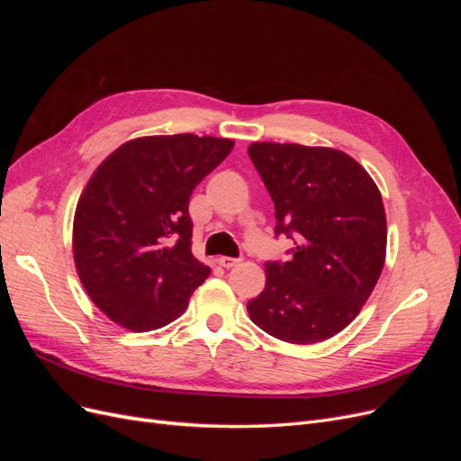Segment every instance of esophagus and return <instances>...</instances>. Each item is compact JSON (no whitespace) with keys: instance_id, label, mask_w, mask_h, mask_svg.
<instances>
[{"instance_id":"34e87169","label":"esophagus","mask_w":461,"mask_h":461,"mask_svg":"<svg viewBox=\"0 0 461 461\" xmlns=\"http://www.w3.org/2000/svg\"><path fill=\"white\" fill-rule=\"evenodd\" d=\"M217 261H219L221 267H225V269H230V267H234V265H239V263H240V259H236V258H227V256H221Z\"/></svg>"}]
</instances>
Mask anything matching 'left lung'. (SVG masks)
Returning a JSON list of instances; mask_svg holds the SVG:
<instances>
[{"label":"left lung","mask_w":461,"mask_h":461,"mask_svg":"<svg viewBox=\"0 0 461 461\" xmlns=\"http://www.w3.org/2000/svg\"><path fill=\"white\" fill-rule=\"evenodd\" d=\"M248 153L273 198L276 236L296 244L288 261L265 263L249 319L278 340L323 342L352 323L383 273L381 192L340 149L254 142Z\"/></svg>","instance_id":"obj_1"}]
</instances>
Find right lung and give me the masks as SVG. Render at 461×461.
Masks as SVG:
<instances>
[{"label": "right lung", "mask_w": 461, "mask_h": 461, "mask_svg": "<svg viewBox=\"0 0 461 461\" xmlns=\"http://www.w3.org/2000/svg\"><path fill=\"white\" fill-rule=\"evenodd\" d=\"M232 148L215 136H140L92 173L77 203L73 258L86 294L117 325H169L212 273L192 254L188 202Z\"/></svg>", "instance_id": "add662e5"}]
</instances>
